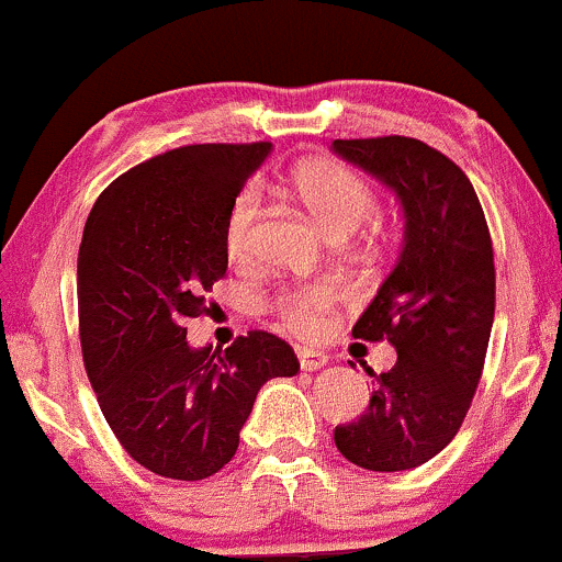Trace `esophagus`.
I'll return each mask as SVG.
<instances>
[{
    "label": "esophagus",
    "mask_w": 562,
    "mask_h": 562,
    "mask_svg": "<svg viewBox=\"0 0 562 562\" xmlns=\"http://www.w3.org/2000/svg\"><path fill=\"white\" fill-rule=\"evenodd\" d=\"M297 360L303 370H319L327 366V355H324V351L308 349V346H297Z\"/></svg>",
    "instance_id": "esophagus-1"
}]
</instances>
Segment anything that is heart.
I'll return each instance as SVG.
<instances>
[{"label": "heart", "mask_w": 562, "mask_h": 562, "mask_svg": "<svg viewBox=\"0 0 562 562\" xmlns=\"http://www.w3.org/2000/svg\"><path fill=\"white\" fill-rule=\"evenodd\" d=\"M292 192L329 238H346L366 224L375 207V194L360 172L340 161L311 159L292 172ZM259 216V189H240L224 224V248L229 259H246ZM340 300V289L329 281H311L283 289L270 300V311L297 335H319Z\"/></svg>", "instance_id": "heart-1"}]
</instances>
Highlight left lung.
<instances>
[{"label":"left lung","mask_w":562,"mask_h":562,"mask_svg":"<svg viewBox=\"0 0 562 562\" xmlns=\"http://www.w3.org/2000/svg\"><path fill=\"white\" fill-rule=\"evenodd\" d=\"M403 205V251L351 335L386 340L397 362L375 375L368 408L335 427V447L368 471H411L460 430L482 379L495 316L487 218L465 172L414 137L335 140ZM373 375V370H368Z\"/></svg>","instance_id":"obj_1"}]
</instances>
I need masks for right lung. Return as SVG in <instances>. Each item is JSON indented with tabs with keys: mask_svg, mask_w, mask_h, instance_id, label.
Wrapping results in <instances>:
<instances>
[{
	"mask_svg": "<svg viewBox=\"0 0 562 562\" xmlns=\"http://www.w3.org/2000/svg\"><path fill=\"white\" fill-rule=\"evenodd\" d=\"M270 143H202L132 167L100 194L78 251L80 349L102 414L135 462L200 482L240 443L257 392L294 375L286 340L251 329L224 355L183 322L227 273L224 224Z\"/></svg>",
	"mask_w": 562,
	"mask_h": 562,
	"instance_id": "1",
	"label": "right lung"
}]
</instances>
